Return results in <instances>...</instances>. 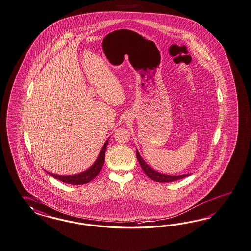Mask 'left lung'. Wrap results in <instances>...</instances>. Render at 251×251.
<instances>
[{
	"label": "left lung",
	"instance_id": "left-lung-1",
	"mask_svg": "<svg viewBox=\"0 0 251 251\" xmlns=\"http://www.w3.org/2000/svg\"><path fill=\"white\" fill-rule=\"evenodd\" d=\"M136 155H137V159L139 161V163L141 164L142 168H143L144 173L146 174V176L149 177L150 179L158 182V183H169V182H174V181H177L180 179H183L184 177L189 176L190 174L187 175H182V176H167V175H163L161 173H158L153 169H151L148 164L143 160V158L140 155L139 151L136 150Z\"/></svg>",
	"mask_w": 251,
	"mask_h": 251
}]
</instances>
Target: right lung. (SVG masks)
<instances>
[{
	"label": "right lung",
	"instance_id": "1",
	"mask_svg": "<svg viewBox=\"0 0 251 251\" xmlns=\"http://www.w3.org/2000/svg\"><path fill=\"white\" fill-rule=\"evenodd\" d=\"M108 141H107L103 148H102L101 151L100 153V155L98 157L97 161L95 163L89 168V169L83 172L81 174L78 175H74V176H58V175H54L51 173H48L50 176L56 178L57 180L61 181L63 183H69V184H85L92 181L95 178L100 172L101 171L102 166L105 162V151H106V148L108 145Z\"/></svg>",
	"mask_w": 251,
	"mask_h": 251
}]
</instances>
